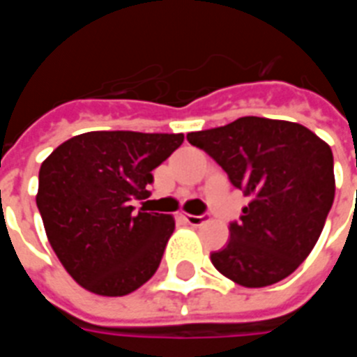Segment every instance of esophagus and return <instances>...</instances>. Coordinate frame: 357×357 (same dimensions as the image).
Segmentation results:
<instances>
[{
    "label": "esophagus",
    "instance_id": "esophagus-1",
    "mask_svg": "<svg viewBox=\"0 0 357 357\" xmlns=\"http://www.w3.org/2000/svg\"><path fill=\"white\" fill-rule=\"evenodd\" d=\"M185 222L189 225H201L208 220V214H201V216H193V214H185Z\"/></svg>",
    "mask_w": 357,
    "mask_h": 357
}]
</instances>
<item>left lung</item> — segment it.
Masks as SVG:
<instances>
[{
  "instance_id": "8db88e82",
  "label": "left lung",
  "mask_w": 357,
  "mask_h": 357,
  "mask_svg": "<svg viewBox=\"0 0 357 357\" xmlns=\"http://www.w3.org/2000/svg\"><path fill=\"white\" fill-rule=\"evenodd\" d=\"M250 199L231 239L212 252L214 268L243 287H268L289 277L312 252L333 201L331 147L294 122L260 116L187 133Z\"/></svg>"
}]
</instances>
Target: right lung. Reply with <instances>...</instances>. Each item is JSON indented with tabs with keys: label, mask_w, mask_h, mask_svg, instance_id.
<instances>
[{
	"label": "right lung",
	"mask_w": 357,
	"mask_h": 357,
	"mask_svg": "<svg viewBox=\"0 0 357 357\" xmlns=\"http://www.w3.org/2000/svg\"><path fill=\"white\" fill-rule=\"evenodd\" d=\"M181 143L183 133L88 132L43 160L36 204L51 248L84 289L124 296L155 275L176 224L132 204Z\"/></svg>",
	"instance_id": "1"
}]
</instances>
